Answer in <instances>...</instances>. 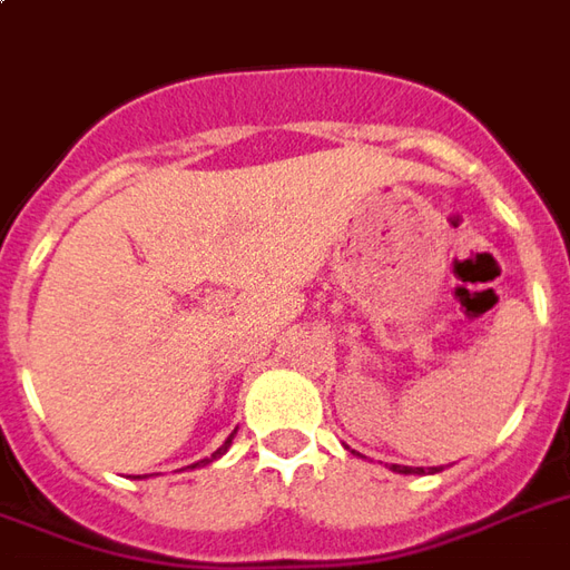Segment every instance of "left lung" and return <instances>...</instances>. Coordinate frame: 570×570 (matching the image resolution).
<instances>
[{"instance_id":"obj_1","label":"left lung","mask_w":570,"mask_h":570,"mask_svg":"<svg viewBox=\"0 0 570 570\" xmlns=\"http://www.w3.org/2000/svg\"><path fill=\"white\" fill-rule=\"evenodd\" d=\"M392 469H395V472H404V475H410V472H413L410 465H392Z\"/></svg>"}]
</instances>
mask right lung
<instances>
[{
    "label": "right lung",
    "mask_w": 570,
    "mask_h": 570,
    "mask_svg": "<svg viewBox=\"0 0 570 570\" xmlns=\"http://www.w3.org/2000/svg\"><path fill=\"white\" fill-rule=\"evenodd\" d=\"M228 448H230V438H228V441H225V444H222V448H218L216 453H213V460H216V456H222V453L228 451Z\"/></svg>",
    "instance_id": "add662e5"
}]
</instances>
